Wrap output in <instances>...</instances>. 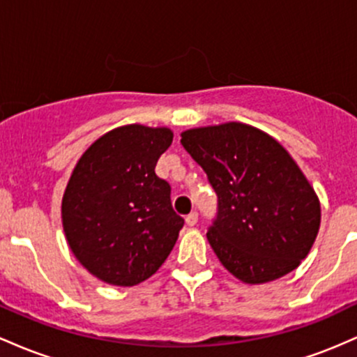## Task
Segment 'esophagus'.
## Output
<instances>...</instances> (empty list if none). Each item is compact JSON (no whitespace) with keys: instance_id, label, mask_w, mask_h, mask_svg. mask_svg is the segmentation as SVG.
I'll return each mask as SVG.
<instances>
[{"instance_id":"esophagus-1","label":"esophagus","mask_w":357,"mask_h":357,"mask_svg":"<svg viewBox=\"0 0 357 357\" xmlns=\"http://www.w3.org/2000/svg\"><path fill=\"white\" fill-rule=\"evenodd\" d=\"M197 219H199L197 212H190V214L185 218V224L187 226H195V224H197Z\"/></svg>"}]
</instances>
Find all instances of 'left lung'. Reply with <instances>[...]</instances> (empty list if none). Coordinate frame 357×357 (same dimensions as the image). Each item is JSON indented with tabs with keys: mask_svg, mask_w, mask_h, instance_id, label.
Returning a JSON list of instances; mask_svg holds the SVG:
<instances>
[{
	"mask_svg": "<svg viewBox=\"0 0 357 357\" xmlns=\"http://www.w3.org/2000/svg\"><path fill=\"white\" fill-rule=\"evenodd\" d=\"M180 143L218 194L207 239L222 266L250 285L294 271L317 238L320 202L285 148L234 121L187 130Z\"/></svg>",
	"mask_w": 357,
	"mask_h": 357,
	"instance_id": "left-lung-1",
	"label": "left lung"
}]
</instances>
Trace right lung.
<instances>
[{"mask_svg":"<svg viewBox=\"0 0 357 357\" xmlns=\"http://www.w3.org/2000/svg\"><path fill=\"white\" fill-rule=\"evenodd\" d=\"M168 128L126 125L84 151L62 199L72 253L109 285L145 282L174 250L183 219L155 165L172 145Z\"/></svg>","mask_w":357,"mask_h":357,"instance_id":"1","label":"right lung"}]
</instances>
